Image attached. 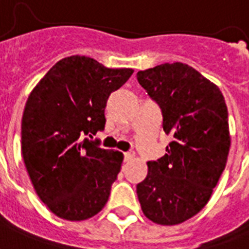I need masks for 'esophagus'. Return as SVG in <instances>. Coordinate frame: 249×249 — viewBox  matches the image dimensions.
<instances>
[{
    "label": "esophagus",
    "mask_w": 249,
    "mask_h": 249,
    "mask_svg": "<svg viewBox=\"0 0 249 249\" xmlns=\"http://www.w3.org/2000/svg\"><path fill=\"white\" fill-rule=\"evenodd\" d=\"M134 156H136V152L133 151V150L124 152V160H125V161H129V160H132Z\"/></svg>",
    "instance_id": "34e87169"
}]
</instances>
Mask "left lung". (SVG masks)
Wrapping results in <instances>:
<instances>
[{"mask_svg":"<svg viewBox=\"0 0 249 249\" xmlns=\"http://www.w3.org/2000/svg\"><path fill=\"white\" fill-rule=\"evenodd\" d=\"M137 80L160 107L172 137L165 155L147 163L138 200L152 222L181 224L204 208L226 166L228 107L214 84L179 62L140 71Z\"/></svg>","mask_w":249,"mask_h":249,"instance_id":"8db88e82","label":"left lung"}]
</instances>
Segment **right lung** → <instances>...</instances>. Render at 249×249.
Masks as SVG:
<instances>
[{
	"mask_svg": "<svg viewBox=\"0 0 249 249\" xmlns=\"http://www.w3.org/2000/svg\"><path fill=\"white\" fill-rule=\"evenodd\" d=\"M132 73L88 56H68L28 97L21 119L23 160L38 197L60 218L86 220L108 200L124 156L89 137L105 129L109 94Z\"/></svg>",
	"mask_w": 249,
	"mask_h": 249,
	"instance_id": "1",
	"label": "right lung"
}]
</instances>
